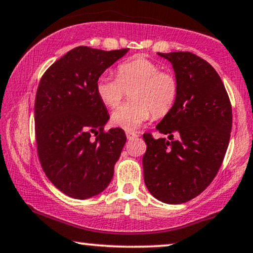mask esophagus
Returning <instances> with one entry per match:
<instances>
[{
    "label": "esophagus",
    "mask_w": 253,
    "mask_h": 253,
    "mask_svg": "<svg viewBox=\"0 0 253 253\" xmlns=\"http://www.w3.org/2000/svg\"><path fill=\"white\" fill-rule=\"evenodd\" d=\"M126 138L129 139V140L134 139V138H137V137H138V134L132 132V131H126Z\"/></svg>",
    "instance_id": "esophagus-1"
}]
</instances>
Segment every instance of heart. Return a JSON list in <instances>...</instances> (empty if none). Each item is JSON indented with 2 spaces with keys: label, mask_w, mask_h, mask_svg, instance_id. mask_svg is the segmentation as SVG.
<instances>
[{
  "label": "heart",
  "mask_w": 253,
  "mask_h": 253,
  "mask_svg": "<svg viewBox=\"0 0 253 253\" xmlns=\"http://www.w3.org/2000/svg\"><path fill=\"white\" fill-rule=\"evenodd\" d=\"M132 101L113 113L115 126L136 130L155 114L163 117L173 109L179 96V81L170 72L160 71L157 62L144 55H134L121 62L117 78L102 74L96 80V94L107 107L115 108L130 88Z\"/></svg>",
  "instance_id": "heart-1"
}]
</instances>
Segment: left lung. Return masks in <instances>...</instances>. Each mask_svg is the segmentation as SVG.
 Returning a JSON list of instances; mask_svg holds the SVG:
<instances>
[{
    "label": "left lung",
    "instance_id": "1",
    "mask_svg": "<svg viewBox=\"0 0 253 253\" xmlns=\"http://www.w3.org/2000/svg\"><path fill=\"white\" fill-rule=\"evenodd\" d=\"M158 54L172 64L179 96L156 126L169 140L143 134L147 145L144 181L157 200L180 205L201 194L217 174L230 139L232 110L224 84L209 62L191 52Z\"/></svg>",
    "mask_w": 253,
    "mask_h": 253
}]
</instances>
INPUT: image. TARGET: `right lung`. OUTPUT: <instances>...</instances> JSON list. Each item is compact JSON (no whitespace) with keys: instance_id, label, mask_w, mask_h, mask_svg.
Returning <instances> with one entry per match:
<instances>
[{"instance_id":"add662e5","label":"right lung","mask_w":253,"mask_h":253,"mask_svg":"<svg viewBox=\"0 0 253 253\" xmlns=\"http://www.w3.org/2000/svg\"><path fill=\"white\" fill-rule=\"evenodd\" d=\"M127 51L78 46L51 65L38 84L39 160L50 181L71 198H93L113 179L126 136L120 127L103 131L109 114L96 94V80Z\"/></svg>"}]
</instances>
